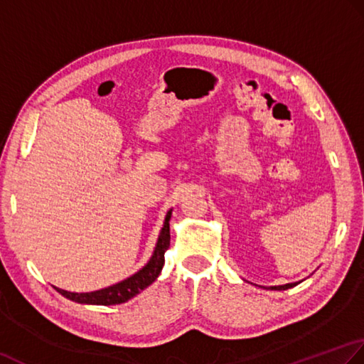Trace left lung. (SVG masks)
I'll return each mask as SVG.
<instances>
[{
	"instance_id": "obj_1",
	"label": "left lung",
	"mask_w": 364,
	"mask_h": 364,
	"mask_svg": "<svg viewBox=\"0 0 364 364\" xmlns=\"http://www.w3.org/2000/svg\"><path fill=\"white\" fill-rule=\"evenodd\" d=\"M296 286V283H291V284H284V286H273L272 289H275V291H286L289 287H294Z\"/></svg>"
}]
</instances>
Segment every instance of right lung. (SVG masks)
Returning <instances> with one entry per match:
<instances>
[{
	"instance_id": "1",
	"label": "right lung",
	"mask_w": 364,
	"mask_h": 364,
	"mask_svg": "<svg viewBox=\"0 0 364 364\" xmlns=\"http://www.w3.org/2000/svg\"><path fill=\"white\" fill-rule=\"evenodd\" d=\"M171 212L173 209L166 213L165 225L161 228L157 247H155L154 255L149 259V262H147L139 272H136L135 275L121 281V283L100 289V291H94V292L77 294V292H68V291H63V289L55 287L56 291L61 295H64L65 299L77 303H87V305L108 306V305H119V303H125L127 300H130L132 296H135L136 294L143 291V289L151 286L160 275L163 264H165V253L169 248V240H171V234H169V220H171Z\"/></svg>"
}]
</instances>
